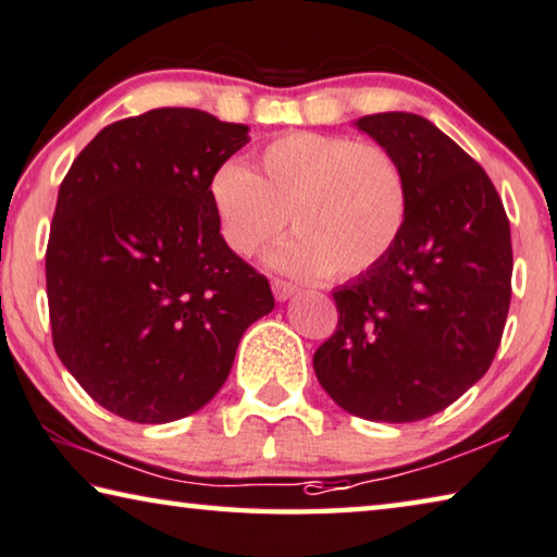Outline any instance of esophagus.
<instances>
[{
  "label": "esophagus",
  "instance_id": "esophagus-1",
  "mask_svg": "<svg viewBox=\"0 0 557 557\" xmlns=\"http://www.w3.org/2000/svg\"><path fill=\"white\" fill-rule=\"evenodd\" d=\"M272 293H275L280 302H285V299H289L297 293V285H293V282L287 280H272Z\"/></svg>",
  "mask_w": 557,
  "mask_h": 557
}]
</instances>
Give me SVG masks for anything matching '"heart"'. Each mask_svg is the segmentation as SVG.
<instances>
[{"label": "heart", "instance_id": "1", "mask_svg": "<svg viewBox=\"0 0 557 557\" xmlns=\"http://www.w3.org/2000/svg\"><path fill=\"white\" fill-rule=\"evenodd\" d=\"M210 200L237 255H258L289 215L297 237L272 255L275 268L302 277H357L399 240L409 188L384 146L293 131L264 144L252 171L233 161L215 168Z\"/></svg>", "mask_w": 557, "mask_h": 557}]
</instances>
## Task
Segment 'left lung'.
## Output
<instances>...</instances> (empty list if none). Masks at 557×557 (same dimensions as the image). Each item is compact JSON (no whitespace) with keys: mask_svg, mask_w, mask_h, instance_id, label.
<instances>
[{"mask_svg":"<svg viewBox=\"0 0 557 557\" xmlns=\"http://www.w3.org/2000/svg\"><path fill=\"white\" fill-rule=\"evenodd\" d=\"M399 161L409 210L389 255L334 289L339 322L314 374L344 411L409 423L444 411L488 372L510 307L513 247L498 190L417 113L357 121Z\"/></svg>","mask_w":557,"mask_h":557,"instance_id":"left-lung-1","label":"left lung"}]
</instances>
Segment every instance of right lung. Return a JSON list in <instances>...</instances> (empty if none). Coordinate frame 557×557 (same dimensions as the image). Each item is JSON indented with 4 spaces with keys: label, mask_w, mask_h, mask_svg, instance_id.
<instances>
[{
    "label": "right lung",
    "mask_w": 557,
    "mask_h": 557,
    "mask_svg": "<svg viewBox=\"0 0 557 557\" xmlns=\"http://www.w3.org/2000/svg\"><path fill=\"white\" fill-rule=\"evenodd\" d=\"M243 123L153 109L101 128L61 181L47 245L54 349L103 409L168 423L206 406L270 282L227 247L210 200Z\"/></svg>",
    "instance_id": "obj_1"
}]
</instances>
